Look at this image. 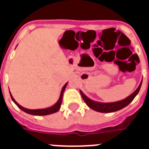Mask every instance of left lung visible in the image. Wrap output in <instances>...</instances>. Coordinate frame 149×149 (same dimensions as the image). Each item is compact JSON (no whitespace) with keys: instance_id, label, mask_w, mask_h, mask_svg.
I'll return each mask as SVG.
<instances>
[{"instance_id":"8db88e82","label":"left lung","mask_w":149,"mask_h":149,"mask_svg":"<svg viewBox=\"0 0 149 149\" xmlns=\"http://www.w3.org/2000/svg\"><path fill=\"white\" fill-rule=\"evenodd\" d=\"M142 82H143V81H141L137 89L134 91L131 95L127 97L125 99L116 101V102H112V103H101V102H97V101H93V100L87 98L81 91H80V92H81V96H82L84 101H85V103L91 109H93V110H95L97 112H100V113H112V112L117 111V110H119L121 109L124 108V107H125L126 106H127L129 104L131 103V101L134 100V98L136 97V95L138 94V93H139L140 87H141Z\"/></svg>"}]
</instances>
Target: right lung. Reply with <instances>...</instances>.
<instances>
[{
  "instance_id": "1",
  "label": "right lung",
  "mask_w": 149,
  "mask_h": 149,
  "mask_svg": "<svg viewBox=\"0 0 149 149\" xmlns=\"http://www.w3.org/2000/svg\"><path fill=\"white\" fill-rule=\"evenodd\" d=\"M67 84H68V83H66V84L64 85V86L63 87V89H62L61 93H60V98H59L58 101H57V102H56V103L55 104L54 106L51 107H48V108L38 109V110H30V109H26L17 103L16 101H15V99L13 98V96H12L11 93H10V96H11L12 100L14 101V103H15V104H16L17 106H18V107L21 109V110H23V111H24L25 113H27L31 114V115H34V116L49 115V114H51V113H56V112H57L59 110H60V106H61V104H62V99H63V93H64V90H65V87H66Z\"/></svg>"
}]
</instances>
